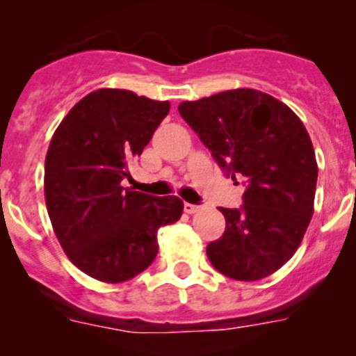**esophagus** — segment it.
Returning <instances> with one entry per match:
<instances>
[{
	"mask_svg": "<svg viewBox=\"0 0 356 356\" xmlns=\"http://www.w3.org/2000/svg\"><path fill=\"white\" fill-rule=\"evenodd\" d=\"M200 204H193V203H184V211L186 213H196L200 210Z\"/></svg>",
	"mask_w": 356,
	"mask_h": 356,
	"instance_id": "1",
	"label": "esophagus"
}]
</instances>
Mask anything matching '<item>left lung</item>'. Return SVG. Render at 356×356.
Segmentation results:
<instances>
[{
    "label": "left lung",
    "instance_id": "8db88e82",
    "mask_svg": "<svg viewBox=\"0 0 356 356\" xmlns=\"http://www.w3.org/2000/svg\"><path fill=\"white\" fill-rule=\"evenodd\" d=\"M181 117L227 177L245 179L241 208H220L225 231L207 246L236 281L274 274L294 254L314 215L317 160L298 115L257 89H232L179 105Z\"/></svg>",
    "mask_w": 356,
    "mask_h": 356
}]
</instances>
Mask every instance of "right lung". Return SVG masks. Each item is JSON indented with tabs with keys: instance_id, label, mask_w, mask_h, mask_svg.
Returning a JSON list of instances; mask_svg holds the SVG:
<instances>
[{
	"instance_id": "right-lung-1",
	"label": "right lung",
	"mask_w": 356,
	"mask_h": 356,
	"mask_svg": "<svg viewBox=\"0 0 356 356\" xmlns=\"http://www.w3.org/2000/svg\"><path fill=\"white\" fill-rule=\"evenodd\" d=\"M170 110L168 102L127 89H98L82 98L53 134L44 163L49 220L72 264L102 282L129 281L158 253V229L181 218L177 196L122 188Z\"/></svg>"
}]
</instances>
